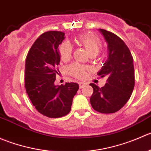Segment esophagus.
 I'll return each mask as SVG.
<instances>
[{
    "label": "esophagus",
    "instance_id": "obj_1",
    "mask_svg": "<svg viewBox=\"0 0 151 151\" xmlns=\"http://www.w3.org/2000/svg\"><path fill=\"white\" fill-rule=\"evenodd\" d=\"M78 85H79V87H80V89H82V88H83V86L86 85V83H85L84 82H79Z\"/></svg>",
    "mask_w": 151,
    "mask_h": 151
}]
</instances>
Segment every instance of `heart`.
Returning <instances> with one entry per match:
<instances>
[{"mask_svg":"<svg viewBox=\"0 0 151 151\" xmlns=\"http://www.w3.org/2000/svg\"><path fill=\"white\" fill-rule=\"evenodd\" d=\"M76 42L80 45L83 46L91 56H95L101 51L103 47L101 39L96 35L92 34H83L78 36L76 39ZM61 59L67 61L70 59L72 56V47L67 42L62 43L59 47ZM88 68L85 65L79 63H73L68 68V72L70 76L76 78L81 79L84 78Z\"/></svg>","mask_w":151,"mask_h":151,"instance_id":"b5f03b06","label":"heart"}]
</instances>
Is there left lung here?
<instances>
[{"mask_svg": "<svg viewBox=\"0 0 151 151\" xmlns=\"http://www.w3.org/2000/svg\"><path fill=\"white\" fill-rule=\"evenodd\" d=\"M108 42L109 58L98 75L108 78L104 86L90 83L93 93L90 103L95 111L111 114L123 108L129 100L134 87L135 77L131 51L116 34L100 29Z\"/></svg>", "mask_w": 151, "mask_h": 151, "instance_id": "8db88e82", "label": "left lung"}]
</instances>
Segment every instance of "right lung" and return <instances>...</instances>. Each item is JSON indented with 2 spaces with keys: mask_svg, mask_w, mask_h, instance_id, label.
<instances>
[{
  "mask_svg": "<svg viewBox=\"0 0 151 151\" xmlns=\"http://www.w3.org/2000/svg\"><path fill=\"white\" fill-rule=\"evenodd\" d=\"M64 36L62 31L43 33L31 46L25 60V87L28 98L40 114L50 118L69 114L79 88L73 82L54 85L61 60L58 47Z\"/></svg>",
  "mask_w": 151,
  "mask_h": 151,
  "instance_id": "obj_1",
  "label": "right lung"
}]
</instances>
